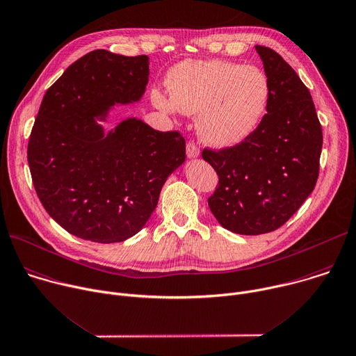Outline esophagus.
<instances>
[{
	"label": "esophagus",
	"mask_w": 356,
	"mask_h": 356,
	"mask_svg": "<svg viewBox=\"0 0 356 356\" xmlns=\"http://www.w3.org/2000/svg\"><path fill=\"white\" fill-rule=\"evenodd\" d=\"M186 152H187V156H188L190 159L200 156V148H198L195 144H193V143H188V144H187Z\"/></svg>",
	"instance_id": "1"
}]
</instances>
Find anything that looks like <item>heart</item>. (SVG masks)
<instances>
[{
    "mask_svg": "<svg viewBox=\"0 0 356 356\" xmlns=\"http://www.w3.org/2000/svg\"><path fill=\"white\" fill-rule=\"evenodd\" d=\"M168 89L170 96L152 92L154 104L169 113L198 114L201 141L216 148L248 140L264 118L273 93L261 68L220 60L176 64L169 71Z\"/></svg>",
    "mask_w": 356,
    "mask_h": 356,
    "instance_id": "1",
    "label": "heart"
}]
</instances>
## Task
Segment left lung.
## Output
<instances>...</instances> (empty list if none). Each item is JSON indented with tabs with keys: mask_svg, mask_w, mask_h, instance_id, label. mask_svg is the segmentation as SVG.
<instances>
[{
	"mask_svg": "<svg viewBox=\"0 0 356 356\" xmlns=\"http://www.w3.org/2000/svg\"><path fill=\"white\" fill-rule=\"evenodd\" d=\"M256 50L273 92L264 118L243 143L202 151L219 177L209 209L225 229L239 234L273 232L300 208L316 186L323 145L309 89L277 51Z\"/></svg>",
	"mask_w": 356,
	"mask_h": 356,
	"instance_id": "8db88e82",
	"label": "left lung"
}]
</instances>
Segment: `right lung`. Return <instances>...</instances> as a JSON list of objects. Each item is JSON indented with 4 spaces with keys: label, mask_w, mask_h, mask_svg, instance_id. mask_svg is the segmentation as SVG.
Instances as JSON below:
<instances>
[{
    "label": "right lung",
    "mask_w": 356,
    "mask_h": 356,
    "mask_svg": "<svg viewBox=\"0 0 356 356\" xmlns=\"http://www.w3.org/2000/svg\"><path fill=\"white\" fill-rule=\"evenodd\" d=\"M148 76V56L93 50L43 97L28 163L44 209L76 238L117 243L138 233L166 179L186 159L179 131H156L130 117L104 134L97 123L114 104L138 102Z\"/></svg>",
    "instance_id": "obj_1"
}]
</instances>
